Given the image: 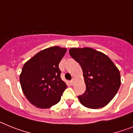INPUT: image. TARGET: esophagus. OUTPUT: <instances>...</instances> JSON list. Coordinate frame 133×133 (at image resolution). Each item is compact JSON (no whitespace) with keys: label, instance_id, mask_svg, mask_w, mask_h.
Segmentation results:
<instances>
[{"label":"esophagus","instance_id":"esophagus-1","mask_svg":"<svg viewBox=\"0 0 133 133\" xmlns=\"http://www.w3.org/2000/svg\"><path fill=\"white\" fill-rule=\"evenodd\" d=\"M70 84H72V85H74V84H75V80H74V78H72V79L70 81Z\"/></svg>","mask_w":133,"mask_h":133}]
</instances>
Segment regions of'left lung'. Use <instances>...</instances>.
Returning a JSON list of instances; mask_svg holds the SVG:
<instances>
[{
  "label": "left lung",
  "instance_id": "1",
  "mask_svg": "<svg viewBox=\"0 0 133 133\" xmlns=\"http://www.w3.org/2000/svg\"><path fill=\"white\" fill-rule=\"evenodd\" d=\"M69 53L83 72L86 90L78 96L81 104L93 109L106 106L121 86L118 69L107 55L91 48H73Z\"/></svg>",
  "mask_w": 133,
  "mask_h": 133
}]
</instances>
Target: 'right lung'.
<instances>
[{"label": "right lung", "instance_id": "right-lung-1", "mask_svg": "<svg viewBox=\"0 0 133 133\" xmlns=\"http://www.w3.org/2000/svg\"><path fill=\"white\" fill-rule=\"evenodd\" d=\"M66 49L52 46L28 61L20 75V83L30 103L41 109H48L58 103L67 86L61 78L58 67Z\"/></svg>", "mask_w": 133, "mask_h": 133}]
</instances>
